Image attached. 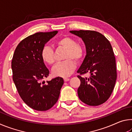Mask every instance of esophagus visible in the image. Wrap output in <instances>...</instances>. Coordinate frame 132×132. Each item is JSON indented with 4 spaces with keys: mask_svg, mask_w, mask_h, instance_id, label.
Listing matches in <instances>:
<instances>
[{
    "mask_svg": "<svg viewBox=\"0 0 132 132\" xmlns=\"http://www.w3.org/2000/svg\"><path fill=\"white\" fill-rule=\"evenodd\" d=\"M69 80H70V79H69V78H64V81H65V82L69 81Z\"/></svg>",
    "mask_w": 132,
    "mask_h": 132,
    "instance_id": "obj_1",
    "label": "esophagus"
}]
</instances>
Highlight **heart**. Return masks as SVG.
Instances as JSON below:
<instances>
[{"label":"heart","instance_id":"b5f03b06","mask_svg":"<svg viewBox=\"0 0 132 132\" xmlns=\"http://www.w3.org/2000/svg\"><path fill=\"white\" fill-rule=\"evenodd\" d=\"M59 48L66 50L64 59H67L62 62L57 63L53 66L52 73L55 76L66 77L70 76L75 70V62L80 61L84 55V48L80 44H76L75 40L72 38L64 37L57 40L56 42ZM41 57L45 63L52 64L54 62V53L53 51L49 46H45L41 51Z\"/></svg>","mask_w":132,"mask_h":132}]
</instances>
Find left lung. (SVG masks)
I'll return each instance as SVG.
<instances>
[{"instance_id":"1","label":"left lung","mask_w":132,"mask_h":132,"mask_svg":"<svg viewBox=\"0 0 132 132\" xmlns=\"http://www.w3.org/2000/svg\"><path fill=\"white\" fill-rule=\"evenodd\" d=\"M70 32L81 38L86 46V55L77 73L91 75L90 77L77 76L81 81L78 96L87 105H100L110 97L117 80L112 48L105 37L97 31L80 30Z\"/></svg>"}]
</instances>
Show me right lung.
Wrapping results in <instances>:
<instances>
[{"label":"right lung","instance_id":"1","mask_svg":"<svg viewBox=\"0 0 132 132\" xmlns=\"http://www.w3.org/2000/svg\"><path fill=\"white\" fill-rule=\"evenodd\" d=\"M58 32H37L20 42L12 62L13 80L20 96L30 108L37 111L50 109L57 101L64 83L57 77L45 84L44 79L50 73L41 57V51Z\"/></svg>","mask_w":132,"mask_h":132}]
</instances>
